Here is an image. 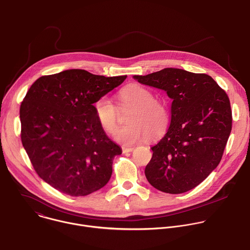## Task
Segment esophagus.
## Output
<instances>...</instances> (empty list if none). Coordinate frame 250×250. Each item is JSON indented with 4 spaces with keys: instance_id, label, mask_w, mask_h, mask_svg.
Returning <instances> with one entry per match:
<instances>
[{
    "instance_id": "esophagus-1",
    "label": "esophagus",
    "mask_w": 250,
    "mask_h": 250,
    "mask_svg": "<svg viewBox=\"0 0 250 250\" xmlns=\"http://www.w3.org/2000/svg\"><path fill=\"white\" fill-rule=\"evenodd\" d=\"M134 148H126V147H123L122 150H123V153H129V152H132Z\"/></svg>"
}]
</instances>
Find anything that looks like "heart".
<instances>
[{"instance_id":"b5f03b06","label":"heart","mask_w":250,"mask_h":250,"mask_svg":"<svg viewBox=\"0 0 250 250\" xmlns=\"http://www.w3.org/2000/svg\"><path fill=\"white\" fill-rule=\"evenodd\" d=\"M122 105L133 107L127 117V125L117 130L115 138L125 144L132 145L146 138L159 136L167 127L168 113L161 100L154 98L153 93L144 86L131 84L118 92ZM96 119L102 128L112 133L118 125V110L107 96L100 97L94 103Z\"/></svg>"}]
</instances>
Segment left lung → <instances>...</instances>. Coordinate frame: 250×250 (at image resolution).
<instances>
[{"label": "left lung", "instance_id": "obj_1", "mask_svg": "<svg viewBox=\"0 0 250 250\" xmlns=\"http://www.w3.org/2000/svg\"><path fill=\"white\" fill-rule=\"evenodd\" d=\"M143 84L167 91L170 125L153 146L145 175L156 189L182 194L202 183L219 165L232 130L230 99L207 74L165 68L133 76Z\"/></svg>", "mask_w": 250, "mask_h": 250}]
</instances>
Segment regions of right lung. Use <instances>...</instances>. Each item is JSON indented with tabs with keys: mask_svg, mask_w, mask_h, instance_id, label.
<instances>
[{
	"mask_svg": "<svg viewBox=\"0 0 250 250\" xmlns=\"http://www.w3.org/2000/svg\"><path fill=\"white\" fill-rule=\"evenodd\" d=\"M125 79L71 69L39 78L27 91L19 111L22 145L54 189L82 197L110 180L122 150L99 125L93 104Z\"/></svg>",
	"mask_w": 250,
	"mask_h": 250,
	"instance_id": "obj_1",
	"label": "right lung"
}]
</instances>
